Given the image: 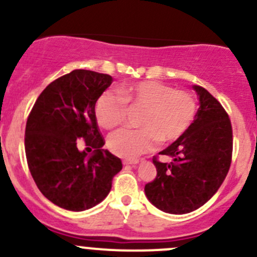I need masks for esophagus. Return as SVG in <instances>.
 I'll list each match as a JSON object with an SVG mask.
<instances>
[{"label": "esophagus", "instance_id": "obj_1", "mask_svg": "<svg viewBox=\"0 0 257 257\" xmlns=\"http://www.w3.org/2000/svg\"><path fill=\"white\" fill-rule=\"evenodd\" d=\"M139 163L138 159H124L123 164L124 165H137Z\"/></svg>", "mask_w": 257, "mask_h": 257}]
</instances>
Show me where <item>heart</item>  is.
Wrapping results in <instances>:
<instances>
[{
  "instance_id": "heart-1",
  "label": "heart",
  "mask_w": 257,
  "mask_h": 257,
  "mask_svg": "<svg viewBox=\"0 0 257 257\" xmlns=\"http://www.w3.org/2000/svg\"><path fill=\"white\" fill-rule=\"evenodd\" d=\"M119 95L105 92L98 98L95 116L100 126L113 129L124 120L125 107L143 108L139 129H120L108 138V148L121 158H137L157 144L177 141L190 126L196 112L194 98L154 80L124 84Z\"/></svg>"
}]
</instances>
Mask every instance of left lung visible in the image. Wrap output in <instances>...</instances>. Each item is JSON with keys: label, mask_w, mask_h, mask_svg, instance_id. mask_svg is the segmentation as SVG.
Listing matches in <instances>:
<instances>
[{"label": "left lung", "mask_w": 257, "mask_h": 257, "mask_svg": "<svg viewBox=\"0 0 257 257\" xmlns=\"http://www.w3.org/2000/svg\"><path fill=\"white\" fill-rule=\"evenodd\" d=\"M199 99L188 131L159 154L170 163L153 160L157 178L145 185L148 200L169 214H188L203 206L219 190L229 172L232 129L222 105L200 85H193Z\"/></svg>", "instance_id": "left-lung-1"}]
</instances>
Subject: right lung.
Returning <instances> with one entry per match:
<instances>
[{
  "mask_svg": "<svg viewBox=\"0 0 257 257\" xmlns=\"http://www.w3.org/2000/svg\"><path fill=\"white\" fill-rule=\"evenodd\" d=\"M109 74L74 69L53 80L36 100L26 124L25 149L31 175L54 205L83 211L102 203L121 162L98 131L95 103L112 84ZM84 139L92 155L79 151Z\"/></svg>",
  "mask_w": 257,
  "mask_h": 257,
  "instance_id": "obj_1",
  "label": "right lung"
}]
</instances>
